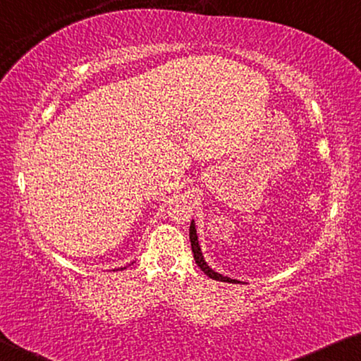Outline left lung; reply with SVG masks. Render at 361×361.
Returning a JSON list of instances; mask_svg holds the SVG:
<instances>
[{
    "instance_id": "obj_1",
    "label": "left lung",
    "mask_w": 361,
    "mask_h": 361,
    "mask_svg": "<svg viewBox=\"0 0 361 361\" xmlns=\"http://www.w3.org/2000/svg\"><path fill=\"white\" fill-rule=\"evenodd\" d=\"M188 235H190V245H192V253H193V258H195V263L200 266V269L203 271L204 274H207L208 277H212V279H216V281H221V282H231V284H235V279H231V277H226L223 274H218L216 271H213L209 266L207 264V262L203 259V255H202V250H200V245H198V237H197V231H195V224H190V232H188Z\"/></svg>"
}]
</instances>
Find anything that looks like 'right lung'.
Instances as JSON below:
<instances>
[{
  "label": "right lung",
  "instance_id": "add662e5",
  "mask_svg": "<svg viewBox=\"0 0 361 361\" xmlns=\"http://www.w3.org/2000/svg\"><path fill=\"white\" fill-rule=\"evenodd\" d=\"M121 269H126V268H121Z\"/></svg>",
  "mask_w": 361,
  "mask_h": 361
}]
</instances>
